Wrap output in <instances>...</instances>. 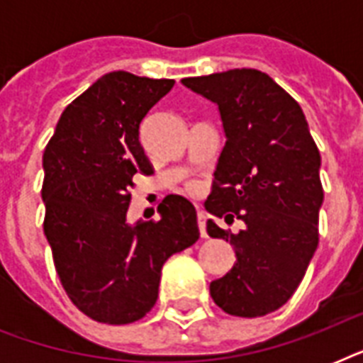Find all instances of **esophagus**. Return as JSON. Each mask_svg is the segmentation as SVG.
I'll list each match as a JSON object with an SVG mask.
<instances>
[{
    "instance_id": "esophagus-1",
    "label": "esophagus",
    "mask_w": 363,
    "mask_h": 363,
    "mask_svg": "<svg viewBox=\"0 0 363 363\" xmlns=\"http://www.w3.org/2000/svg\"><path fill=\"white\" fill-rule=\"evenodd\" d=\"M198 226L201 238H207V230H205V213L203 211H198Z\"/></svg>"
}]
</instances>
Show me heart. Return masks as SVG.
<instances>
[{
    "label": "heart",
    "mask_w": 363,
    "mask_h": 363,
    "mask_svg": "<svg viewBox=\"0 0 363 363\" xmlns=\"http://www.w3.org/2000/svg\"><path fill=\"white\" fill-rule=\"evenodd\" d=\"M194 190H196V186H190V192H194Z\"/></svg>",
    "instance_id": "b5f03b06"
}]
</instances>
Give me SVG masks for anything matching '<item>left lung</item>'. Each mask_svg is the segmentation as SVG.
I'll return each instance as SVG.
<instances>
[{"label": "left lung", "mask_w": 363, "mask_h": 363, "mask_svg": "<svg viewBox=\"0 0 363 363\" xmlns=\"http://www.w3.org/2000/svg\"><path fill=\"white\" fill-rule=\"evenodd\" d=\"M182 84L218 105L226 131L205 209L245 224L230 235L207 222L211 238L230 239L238 256L211 282V296L228 315L264 316L292 298L318 247L320 152L298 101L262 71L188 77Z\"/></svg>", "instance_id": "obj_1"}]
</instances>
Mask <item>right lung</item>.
<instances>
[{"label":"right lung","mask_w":363,"mask_h":363,"mask_svg":"<svg viewBox=\"0 0 363 363\" xmlns=\"http://www.w3.org/2000/svg\"><path fill=\"white\" fill-rule=\"evenodd\" d=\"M173 79L113 71L73 99L43 154V230L60 282L77 309L104 324H131L158 299L162 265L199 239L194 205L165 196L160 220L130 226L133 175L154 173L139 143L147 113Z\"/></svg>","instance_id":"add662e5"}]
</instances>
